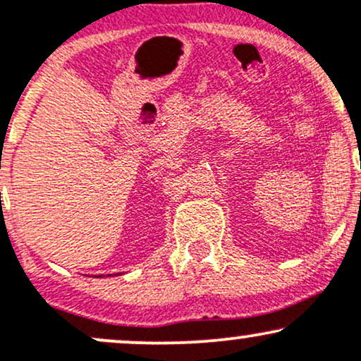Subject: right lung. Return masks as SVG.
<instances>
[{"instance_id":"1","label":"right lung","mask_w":361,"mask_h":361,"mask_svg":"<svg viewBox=\"0 0 361 361\" xmlns=\"http://www.w3.org/2000/svg\"><path fill=\"white\" fill-rule=\"evenodd\" d=\"M117 275H118V273H117Z\"/></svg>"}]
</instances>
